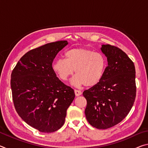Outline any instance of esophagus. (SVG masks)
I'll list each match as a JSON object with an SVG mask.
<instances>
[{
	"label": "esophagus",
	"mask_w": 148,
	"mask_h": 148,
	"mask_svg": "<svg viewBox=\"0 0 148 148\" xmlns=\"http://www.w3.org/2000/svg\"><path fill=\"white\" fill-rule=\"evenodd\" d=\"M74 92L76 96H79V95H82V91L80 90H77V89H74Z\"/></svg>",
	"instance_id": "esophagus-1"
}]
</instances>
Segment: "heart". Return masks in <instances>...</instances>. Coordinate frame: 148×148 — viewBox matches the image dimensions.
<instances>
[{
  "instance_id": "1",
  "label": "heart",
  "mask_w": 148,
  "mask_h": 148,
  "mask_svg": "<svg viewBox=\"0 0 148 148\" xmlns=\"http://www.w3.org/2000/svg\"><path fill=\"white\" fill-rule=\"evenodd\" d=\"M106 69V59L101 53L84 47L68 50L64 59H58L53 62L54 72L62 81H66L74 74L72 80L75 86L92 87L98 84Z\"/></svg>"
}]
</instances>
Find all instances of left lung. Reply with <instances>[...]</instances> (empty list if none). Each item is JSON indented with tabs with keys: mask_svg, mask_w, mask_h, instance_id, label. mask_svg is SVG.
Wrapping results in <instances>:
<instances>
[{
	"mask_svg": "<svg viewBox=\"0 0 148 148\" xmlns=\"http://www.w3.org/2000/svg\"><path fill=\"white\" fill-rule=\"evenodd\" d=\"M108 66L101 82L83 92L87 100V121L99 129L121 122L129 113L136 98L134 62L117 47L102 45Z\"/></svg>",
	"mask_w": 148,
	"mask_h": 148,
	"instance_id": "obj_1",
	"label": "left lung"
}]
</instances>
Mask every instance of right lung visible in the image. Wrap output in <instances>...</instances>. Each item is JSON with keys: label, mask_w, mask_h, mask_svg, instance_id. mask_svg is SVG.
<instances>
[{"label": "right lung", "mask_w": 148, "mask_h": 148, "mask_svg": "<svg viewBox=\"0 0 148 148\" xmlns=\"http://www.w3.org/2000/svg\"><path fill=\"white\" fill-rule=\"evenodd\" d=\"M66 40L51 42L30 50L11 74L12 99L16 112L30 126L42 132L57 131L64 123L73 101V89L57 77L52 63Z\"/></svg>", "instance_id": "right-lung-1"}]
</instances>
